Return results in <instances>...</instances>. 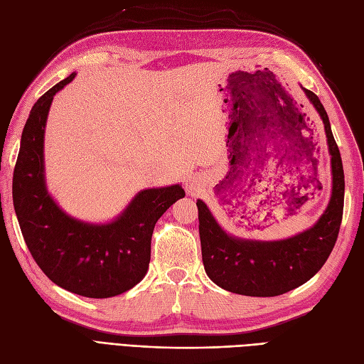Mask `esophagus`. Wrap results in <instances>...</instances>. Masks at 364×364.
<instances>
[{
  "label": "esophagus",
  "mask_w": 364,
  "mask_h": 364,
  "mask_svg": "<svg viewBox=\"0 0 364 364\" xmlns=\"http://www.w3.org/2000/svg\"><path fill=\"white\" fill-rule=\"evenodd\" d=\"M186 190H188V193L194 194V193H196V183H194V182L186 183Z\"/></svg>",
  "instance_id": "1"
}]
</instances>
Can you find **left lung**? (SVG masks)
<instances>
[{
  "label": "left lung",
  "instance_id": "obj_1",
  "mask_svg": "<svg viewBox=\"0 0 364 364\" xmlns=\"http://www.w3.org/2000/svg\"><path fill=\"white\" fill-rule=\"evenodd\" d=\"M321 115L331 153L333 194L326 211L305 232L281 241L238 240L218 226L208 206L197 200L205 272L230 293L270 297L287 293L322 269L338 237L345 200V174L329 118L318 97L304 90Z\"/></svg>",
  "mask_w": 364,
  "mask_h": 364
}]
</instances>
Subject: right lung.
Masks as SVG:
<instances>
[{
  "instance_id": "right-lung-1",
  "label": "right lung",
  "mask_w": 364,
  "mask_h": 364,
  "mask_svg": "<svg viewBox=\"0 0 364 364\" xmlns=\"http://www.w3.org/2000/svg\"><path fill=\"white\" fill-rule=\"evenodd\" d=\"M74 77L54 85L31 107L14 171V206L41 270L65 290L103 299L130 290L146 277L153 229L185 191L181 185L141 191L107 225L79 222L54 203L43 179V132L54 94Z\"/></svg>"
}]
</instances>
